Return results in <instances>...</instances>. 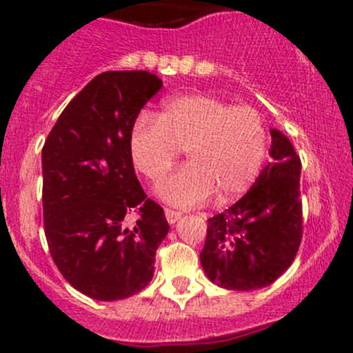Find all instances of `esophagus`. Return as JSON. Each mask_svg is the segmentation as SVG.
I'll return each mask as SVG.
<instances>
[{
    "label": "esophagus",
    "instance_id": "34e87169",
    "mask_svg": "<svg viewBox=\"0 0 353 353\" xmlns=\"http://www.w3.org/2000/svg\"><path fill=\"white\" fill-rule=\"evenodd\" d=\"M181 215H183V213H181V212H176V210L165 208V219H167V222H169V223H176L177 220L181 219Z\"/></svg>",
    "mask_w": 353,
    "mask_h": 353
}]
</instances>
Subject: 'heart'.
<instances>
[{
	"label": "heart",
	"instance_id": "heart-1",
	"mask_svg": "<svg viewBox=\"0 0 353 353\" xmlns=\"http://www.w3.org/2000/svg\"><path fill=\"white\" fill-rule=\"evenodd\" d=\"M130 155L147 179L159 181L181 150L190 162L162 179L157 194L177 206H194L216 193L232 201L258 179L268 134L258 110L203 94L169 99L159 114L141 112L130 130Z\"/></svg>",
	"mask_w": 353,
	"mask_h": 353
}]
</instances>
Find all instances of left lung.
I'll return each instance as SVG.
<instances>
[{
	"mask_svg": "<svg viewBox=\"0 0 353 353\" xmlns=\"http://www.w3.org/2000/svg\"><path fill=\"white\" fill-rule=\"evenodd\" d=\"M272 162L237 203L208 219L199 252L205 275L227 290H258L287 272L302 239L301 159L270 130Z\"/></svg>",
	"mask_w": 353,
	"mask_h": 353,
	"instance_id": "obj_1",
	"label": "left lung"
}]
</instances>
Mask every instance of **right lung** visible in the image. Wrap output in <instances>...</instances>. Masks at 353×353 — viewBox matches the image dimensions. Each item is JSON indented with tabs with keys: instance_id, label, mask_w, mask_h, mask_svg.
Segmentation results:
<instances>
[{
	"instance_id": "right-lung-1",
	"label": "right lung",
	"mask_w": 353,
	"mask_h": 353,
	"mask_svg": "<svg viewBox=\"0 0 353 353\" xmlns=\"http://www.w3.org/2000/svg\"><path fill=\"white\" fill-rule=\"evenodd\" d=\"M162 88L148 71L97 74L63 110L42 148L44 230L56 266L95 301L138 294L169 232L130 155V130ZM139 219L129 222V215Z\"/></svg>"
}]
</instances>
